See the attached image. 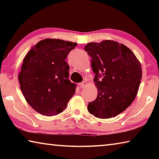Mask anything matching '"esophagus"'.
<instances>
[{
    "label": "esophagus",
    "mask_w": 159,
    "mask_h": 159,
    "mask_svg": "<svg viewBox=\"0 0 159 159\" xmlns=\"http://www.w3.org/2000/svg\"><path fill=\"white\" fill-rule=\"evenodd\" d=\"M86 85H87V83H86L85 81H83V82L79 83V85H80L81 88H85V86H86Z\"/></svg>",
    "instance_id": "esophagus-1"
}]
</instances>
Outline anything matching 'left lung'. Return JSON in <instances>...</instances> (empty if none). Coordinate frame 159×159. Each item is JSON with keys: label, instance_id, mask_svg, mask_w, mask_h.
<instances>
[{"label": "left lung", "instance_id": "1", "mask_svg": "<svg viewBox=\"0 0 159 159\" xmlns=\"http://www.w3.org/2000/svg\"><path fill=\"white\" fill-rule=\"evenodd\" d=\"M85 51L92 59L93 80L98 90L97 98L88 103V111L100 118L115 117L130 105L138 94L141 64L128 47L111 40L90 43Z\"/></svg>", "mask_w": 159, "mask_h": 159}]
</instances>
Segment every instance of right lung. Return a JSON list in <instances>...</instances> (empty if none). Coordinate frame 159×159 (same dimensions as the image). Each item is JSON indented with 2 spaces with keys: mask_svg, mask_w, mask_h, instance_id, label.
Masks as SVG:
<instances>
[{
  "mask_svg": "<svg viewBox=\"0 0 159 159\" xmlns=\"http://www.w3.org/2000/svg\"><path fill=\"white\" fill-rule=\"evenodd\" d=\"M76 43L47 39L36 43L24 59L18 76L22 93L32 108L51 116L62 112L76 92L65 61Z\"/></svg>",
  "mask_w": 159,
  "mask_h": 159,
  "instance_id": "1",
  "label": "right lung"
}]
</instances>
